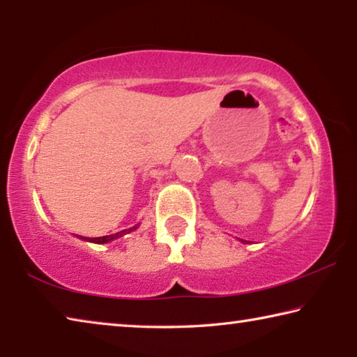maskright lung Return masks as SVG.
I'll return each instance as SVG.
<instances>
[{
    "mask_svg": "<svg viewBox=\"0 0 357 357\" xmlns=\"http://www.w3.org/2000/svg\"><path fill=\"white\" fill-rule=\"evenodd\" d=\"M137 228H138V225L132 227V228H128V229H123V231H118V233H114V234H108V236H100V238H84V236H80V239L89 241V243H94V244H107V243H110V241H113V239L121 238V236H123V234H128L130 231H134V229H137Z\"/></svg>",
    "mask_w": 357,
    "mask_h": 357,
    "instance_id": "1",
    "label": "right lung"
}]
</instances>
